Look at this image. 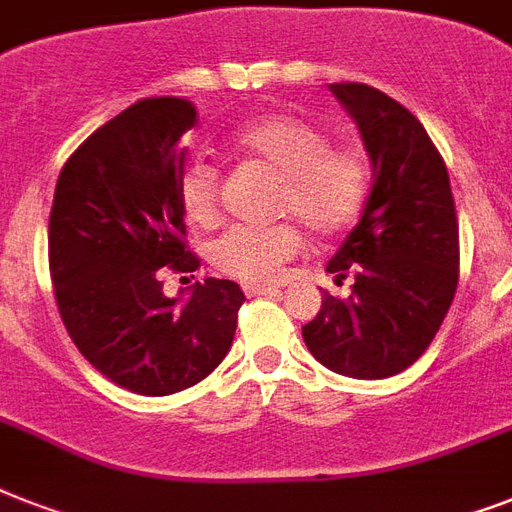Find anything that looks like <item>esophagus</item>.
<instances>
[{"label":"esophagus","instance_id":"esophagus-1","mask_svg":"<svg viewBox=\"0 0 512 512\" xmlns=\"http://www.w3.org/2000/svg\"><path fill=\"white\" fill-rule=\"evenodd\" d=\"M244 292H247L249 297L271 295V292H279V287H276V284H252V281H247V284H244Z\"/></svg>","mask_w":512,"mask_h":512}]
</instances>
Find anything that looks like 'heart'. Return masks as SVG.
Masks as SVG:
<instances>
[{
    "instance_id": "heart-1",
    "label": "heart",
    "mask_w": 512,
    "mask_h": 512,
    "mask_svg": "<svg viewBox=\"0 0 512 512\" xmlns=\"http://www.w3.org/2000/svg\"><path fill=\"white\" fill-rule=\"evenodd\" d=\"M239 154L279 175L273 212L295 217L316 236H335L353 225L364 207L369 170L353 146H329L327 130L297 114H268L233 135ZM180 201L193 223L212 225L220 215V172L191 162L180 177ZM303 249L295 223L268 228L236 225L215 239V268L241 281H268Z\"/></svg>"
}]
</instances>
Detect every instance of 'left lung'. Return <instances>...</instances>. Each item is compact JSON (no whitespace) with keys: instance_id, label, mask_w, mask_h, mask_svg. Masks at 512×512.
Returning <instances> with one entry per match:
<instances>
[{"instance_id":"left-lung-1","label":"left lung","mask_w":512,"mask_h":512,"mask_svg":"<svg viewBox=\"0 0 512 512\" xmlns=\"http://www.w3.org/2000/svg\"><path fill=\"white\" fill-rule=\"evenodd\" d=\"M356 119L372 162L361 220L327 271L353 273L348 300L324 292L303 327L316 361L345 377L382 380L428 350L460 279V228L446 164L420 119L369 84H329Z\"/></svg>"}]
</instances>
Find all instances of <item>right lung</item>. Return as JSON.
I'll use <instances>...</instances> for the list:
<instances>
[{
	"label": "right lung",
	"mask_w": 512,
	"mask_h": 512,
	"mask_svg": "<svg viewBox=\"0 0 512 512\" xmlns=\"http://www.w3.org/2000/svg\"><path fill=\"white\" fill-rule=\"evenodd\" d=\"M183 98H148L114 116L60 170L50 212V276L60 319L103 377L138 396L201 382L231 350L244 292L204 279L180 303L162 271L193 273L185 247Z\"/></svg>",
	"instance_id": "obj_1"
}]
</instances>
